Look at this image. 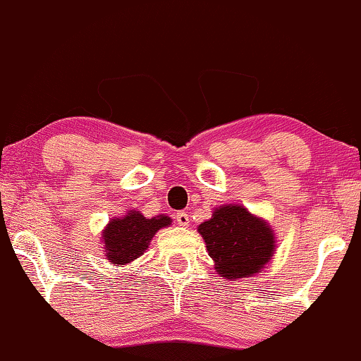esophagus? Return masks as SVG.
I'll return each instance as SVG.
<instances>
[{
	"label": "esophagus",
	"instance_id": "obj_1",
	"mask_svg": "<svg viewBox=\"0 0 361 361\" xmlns=\"http://www.w3.org/2000/svg\"><path fill=\"white\" fill-rule=\"evenodd\" d=\"M175 219H176V222H178V224H180V226H183V227H186L188 224H190V216H188L185 211L176 212Z\"/></svg>",
	"mask_w": 361,
	"mask_h": 361
}]
</instances>
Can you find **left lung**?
<instances>
[{
  "label": "left lung",
  "mask_w": 361,
  "mask_h": 361,
  "mask_svg": "<svg viewBox=\"0 0 361 361\" xmlns=\"http://www.w3.org/2000/svg\"><path fill=\"white\" fill-rule=\"evenodd\" d=\"M197 232L204 238L216 270L226 280L255 275L275 252L273 231L242 206H222Z\"/></svg>",
  "instance_id": "obj_1"
}]
</instances>
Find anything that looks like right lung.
Returning <instances> with one entry per match:
<instances>
[{
    "mask_svg": "<svg viewBox=\"0 0 361 361\" xmlns=\"http://www.w3.org/2000/svg\"><path fill=\"white\" fill-rule=\"evenodd\" d=\"M171 224L169 216L145 219L139 211H130L123 219H113L103 232L106 257L114 265H126L147 250L157 231Z\"/></svg>",
    "mask_w": 361,
    "mask_h": 361,
    "instance_id": "right-lung-1",
    "label": "right lung"
}]
</instances>
